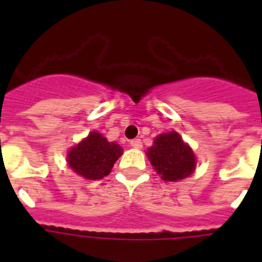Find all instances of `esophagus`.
I'll use <instances>...</instances> for the list:
<instances>
[{
    "label": "esophagus",
    "mask_w": 262,
    "mask_h": 262,
    "mask_svg": "<svg viewBox=\"0 0 262 262\" xmlns=\"http://www.w3.org/2000/svg\"><path fill=\"white\" fill-rule=\"evenodd\" d=\"M130 145L133 148H141L143 147V143H141V140L140 139H135L130 141Z\"/></svg>",
    "instance_id": "esophagus-1"
}]
</instances>
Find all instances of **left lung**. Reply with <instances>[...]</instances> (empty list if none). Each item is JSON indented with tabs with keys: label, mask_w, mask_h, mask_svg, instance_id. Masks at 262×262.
Returning a JSON list of instances; mask_svg holds the SVG:
<instances>
[{
	"label": "left lung",
	"mask_w": 262,
	"mask_h": 262,
	"mask_svg": "<svg viewBox=\"0 0 262 262\" xmlns=\"http://www.w3.org/2000/svg\"><path fill=\"white\" fill-rule=\"evenodd\" d=\"M147 156L160 178L167 182L186 178L195 168L194 154L177 132L158 136Z\"/></svg>",
	"instance_id": "8db88e82"
}]
</instances>
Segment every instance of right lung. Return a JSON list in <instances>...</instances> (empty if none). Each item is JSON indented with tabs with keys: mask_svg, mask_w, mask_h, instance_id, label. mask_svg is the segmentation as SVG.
Instances as JSON below:
<instances>
[{
	"mask_svg": "<svg viewBox=\"0 0 262 262\" xmlns=\"http://www.w3.org/2000/svg\"><path fill=\"white\" fill-rule=\"evenodd\" d=\"M122 152V148L117 143H108L100 133L91 132L88 137L68 152L67 160L76 174L85 179L96 181L110 174Z\"/></svg>",
	"mask_w": 262,
	"mask_h": 262,
	"instance_id": "right-lung-1",
	"label": "right lung"
}]
</instances>
